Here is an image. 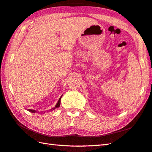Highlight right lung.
<instances>
[{
  "mask_svg": "<svg viewBox=\"0 0 152 152\" xmlns=\"http://www.w3.org/2000/svg\"><path fill=\"white\" fill-rule=\"evenodd\" d=\"M61 97H62V96H61V97L59 98V101H58V102H57V104L56 105V107L52 108V109H51L50 110H53L54 109H56V108H58V107H59V106H60V104H61ZM28 110L29 111V112H33V113H34V112H37V111H36V110H30V109Z\"/></svg>",
  "mask_w": 152,
  "mask_h": 152,
  "instance_id": "add662e5",
  "label": "right lung"
}]
</instances>
